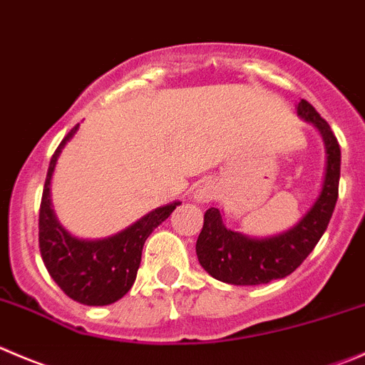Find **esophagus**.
Returning a JSON list of instances; mask_svg holds the SVG:
<instances>
[{
  "label": "esophagus",
  "instance_id": "1",
  "mask_svg": "<svg viewBox=\"0 0 365 365\" xmlns=\"http://www.w3.org/2000/svg\"><path fill=\"white\" fill-rule=\"evenodd\" d=\"M215 194L217 192H215V189L212 185H203L196 190V197L201 203H208V201L215 200Z\"/></svg>",
  "mask_w": 365,
  "mask_h": 365
}]
</instances>
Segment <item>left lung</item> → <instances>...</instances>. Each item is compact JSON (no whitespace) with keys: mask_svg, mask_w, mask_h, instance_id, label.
Listing matches in <instances>:
<instances>
[{"mask_svg":"<svg viewBox=\"0 0 365 365\" xmlns=\"http://www.w3.org/2000/svg\"><path fill=\"white\" fill-rule=\"evenodd\" d=\"M298 114L314 123L324 139L328 158L323 190L294 228L271 239H250L226 230L217 208H208L196 253L205 271L215 280L232 285H260L289 277L312 253L330 222L339 196L341 148L330 125L309 101H299Z\"/></svg>","mask_w":365,"mask_h":365,"instance_id":"left-lung-1","label":"left lung"}]
</instances>
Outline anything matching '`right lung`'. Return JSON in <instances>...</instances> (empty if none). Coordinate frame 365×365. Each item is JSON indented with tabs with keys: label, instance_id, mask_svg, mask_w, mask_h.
I'll return each mask as SVG.
<instances>
[{
	"label": "right lung",
	"instance_id": "1",
	"mask_svg": "<svg viewBox=\"0 0 365 365\" xmlns=\"http://www.w3.org/2000/svg\"><path fill=\"white\" fill-rule=\"evenodd\" d=\"M76 130L78 125L63 137L49 162L38 208V247L48 272L71 299L91 307L110 305L132 289L144 242L150 233L173 214L180 201L150 212L110 239L80 240L71 237L53 215L49 180L63 144Z\"/></svg>",
	"mask_w": 365,
	"mask_h": 365
}]
</instances>
